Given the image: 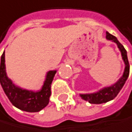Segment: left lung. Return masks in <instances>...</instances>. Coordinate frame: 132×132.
<instances>
[{
	"label": "left lung",
	"instance_id": "1",
	"mask_svg": "<svg viewBox=\"0 0 132 132\" xmlns=\"http://www.w3.org/2000/svg\"><path fill=\"white\" fill-rule=\"evenodd\" d=\"M106 39L109 40H112L114 43L117 44L118 48L121 51V55L123 59V62L125 63V69L122 77L120 78V80L114 84L110 87L104 88L99 92L96 93H91V94H81V97L85 101H87L91 104H102L106 103L111 100H113L117 94L120 93L121 89L123 88V85L125 84V81H127L129 75L130 71V65L128 59V55H127V51L123 45L118 41L116 36L111 35L109 32H106Z\"/></svg>",
	"mask_w": 132,
	"mask_h": 132
}]
</instances>
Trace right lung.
I'll use <instances>...</instances> for the list:
<instances>
[{"instance_id":"1","label":"right lung","mask_w":132,"mask_h":132,"mask_svg":"<svg viewBox=\"0 0 132 132\" xmlns=\"http://www.w3.org/2000/svg\"><path fill=\"white\" fill-rule=\"evenodd\" d=\"M56 70H51L47 73L46 81L40 91L31 92L18 88L12 81L8 78L5 72L4 64V51L1 55L0 65V82L10 102L20 110L36 112L44 109L49 103L51 94V86Z\"/></svg>"}]
</instances>
